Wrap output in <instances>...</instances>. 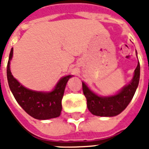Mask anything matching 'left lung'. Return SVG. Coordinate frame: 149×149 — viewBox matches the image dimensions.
<instances>
[{
	"label": "left lung",
	"instance_id": "1",
	"mask_svg": "<svg viewBox=\"0 0 149 149\" xmlns=\"http://www.w3.org/2000/svg\"><path fill=\"white\" fill-rule=\"evenodd\" d=\"M140 63L138 62L133 77L129 84L112 96H99L82 82L83 93L87 100L88 109L92 114L99 116H115L123 112L130 103L137 88L140 81Z\"/></svg>",
	"mask_w": 149,
	"mask_h": 149
}]
</instances>
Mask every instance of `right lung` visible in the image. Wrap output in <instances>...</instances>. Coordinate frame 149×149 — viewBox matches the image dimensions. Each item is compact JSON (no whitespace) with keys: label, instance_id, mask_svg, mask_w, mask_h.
Masks as SVG:
<instances>
[{"label":"right lung","instance_id":"right-lung-1","mask_svg":"<svg viewBox=\"0 0 149 149\" xmlns=\"http://www.w3.org/2000/svg\"><path fill=\"white\" fill-rule=\"evenodd\" d=\"M13 55L11 49L8 65L7 79L9 88L17 103L29 115L37 120H48L58 117L62 110L61 100L65 86L72 75L63 77L51 92H39L29 89L13 77L10 70V61Z\"/></svg>","mask_w":149,"mask_h":149}]
</instances>
